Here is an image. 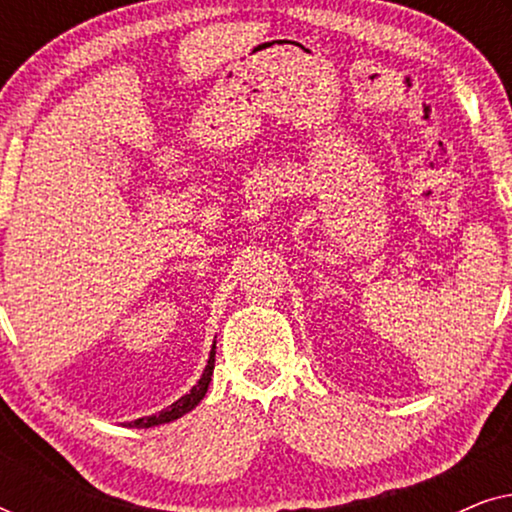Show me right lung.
<instances>
[{"label":"right lung","mask_w":512,"mask_h":512,"mask_svg":"<svg viewBox=\"0 0 512 512\" xmlns=\"http://www.w3.org/2000/svg\"><path fill=\"white\" fill-rule=\"evenodd\" d=\"M214 349H216V342L212 347V354H209V361H207V368L202 377L198 380V384L188 391L186 396H181L177 403H172L170 408L160 410L158 415H151V417H142V419H135V422H128V426H135V429H149V426H158V424H167V422H174V419L184 417L186 412H191L195 405H198L202 398L207 394V387H209V380H212V373H214Z\"/></svg>","instance_id":"obj_1"}]
</instances>
